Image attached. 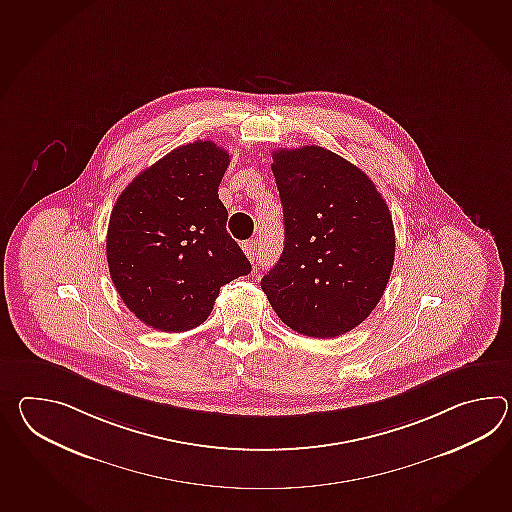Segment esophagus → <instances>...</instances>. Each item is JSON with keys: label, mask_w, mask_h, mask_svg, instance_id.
Segmentation results:
<instances>
[{"label": "esophagus", "mask_w": 512, "mask_h": 512, "mask_svg": "<svg viewBox=\"0 0 512 512\" xmlns=\"http://www.w3.org/2000/svg\"><path fill=\"white\" fill-rule=\"evenodd\" d=\"M257 240H246L244 244H242V250H244V253H246V257L250 259L251 262L257 261Z\"/></svg>", "instance_id": "obj_1"}]
</instances>
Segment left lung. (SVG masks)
I'll return each instance as SVG.
<instances>
[{"label": "left lung", "mask_w": 512, "mask_h": 512, "mask_svg": "<svg viewBox=\"0 0 512 512\" xmlns=\"http://www.w3.org/2000/svg\"><path fill=\"white\" fill-rule=\"evenodd\" d=\"M284 215L281 259L262 277L275 314L310 338L358 327L384 296L395 229L371 178L327 148L272 152Z\"/></svg>", "instance_id": "obj_1"}]
</instances>
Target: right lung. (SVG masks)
Listing matches in <instances>:
<instances>
[{
	"label": "right lung",
	"instance_id": "add662e5",
	"mask_svg": "<svg viewBox=\"0 0 512 512\" xmlns=\"http://www.w3.org/2000/svg\"><path fill=\"white\" fill-rule=\"evenodd\" d=\"M228 165V152L213 141L187 143L136 176L115 202L110 275L128 310L152 329L202 325L220 288L251 272L218 198Z\"/></svg>",
	"mask_w": 512,
	"mask_h": 512
}]
</instances>
